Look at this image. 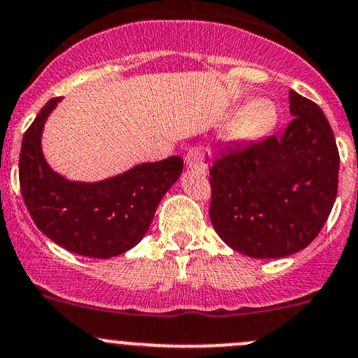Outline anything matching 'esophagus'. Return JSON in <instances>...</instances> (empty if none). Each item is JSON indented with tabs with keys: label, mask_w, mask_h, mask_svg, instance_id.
Returning a JSON list of instances; mask_svg holds the SVG:
<instances>
[{
	"label": "esophagus",
	"mask_w": 358,
	"mask_h": 358,
	"mask_svg": "<svg viewBox=\"0 0 358 358\" xmlns=\"http://www.w3.org/2000/svg\"><path fill=\"white\" fill-rule=\"evenodd\" d=\"M184 160H186L187 167L205 174L210 165H212V152L208 148H203V146H194L186 153Z\"/></svg>",
	"instance_id": "34e87169"
}]
</instances>
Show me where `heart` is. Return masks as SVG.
Listing matches in <instances>:
<instances>
[{
	"label": "heart",
	"instance_id": "1",
	"mask_svg": "<svg viewBox=\"0 0 358 358\" xmlns=\"http://www.w3.org/2000/svg\"><path fill=\"white\" fill-rule=\"evenodd\" d=\"M231 134L236 141L255 143L272 134L279 120V110L271 99H255L236 110Z\"/></svg>",
	"mask_w": 358,
	"mask_h": 358
}]
</instances>
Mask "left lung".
<instances>
[{"label": "left lung", "mask_w": 358, "mask_h": 358, "mask_svg": "<svg viewBox=\"0 0 358 358\" xmlns=\"http://www.w3.org/2000/svg\"><path fill=\"white\" fill-rule=\"evenodd\" d=\"M289 112L281 136L227 150L210 169L213 229L253 259H281L310 245L336 200L340 153L326 115L294 91Z\"/></svg>", "instance_id": "8db88e82"}]
</instances>
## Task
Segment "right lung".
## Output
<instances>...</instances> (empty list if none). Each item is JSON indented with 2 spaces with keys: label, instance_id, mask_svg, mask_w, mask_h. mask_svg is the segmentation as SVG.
<instances>
[{
  "label": "right lung",
  "instance_id": "1",
  "mask_svg": "<svg viewBox=\"0 0 358 358\" xmlns=\"http://www.w3.org/2000/svg\"><path fill=\"white\" fill-rule=\"evenodd\" d=\"M53 98L22 138L18 179L32 220L51 241L69 252L110 259L141 241L155 210L182 172V158L139 164L99 182H73L53 172L41 152V132Z\"/></svg>",
  "mask_w": 358,
  "mask_h": 358
}]
</instances>
